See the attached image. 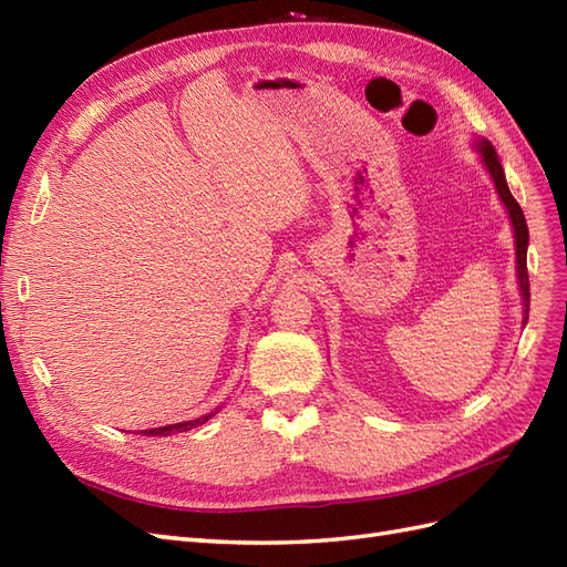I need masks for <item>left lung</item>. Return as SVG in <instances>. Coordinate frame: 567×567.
<instances>
[{
  "label": "left lung",
  "instance_id": "8db88e82",
  "mask_svg": "<svg viewBox=\"0 0 567 567\" xmlns=\"http://www.w3.org/2000/svg\"><path fill=\"white\" fill-rule=\"evenodd\" d=\"M480 153H483V161L489 169V175L494 179V186L496 192H499L506 210H508V217L513 221V231H516V260H518V281H520V290H523V302H525V319H527V312H529V279H527V241H529V234H527V221H525V215H523V208L518 205V200L513 198L511 188L506 184V175H504V167L499 163V158H496V151L489 142H480L477 144Z\"/></svg>",
  "mask_w": 567,
  "mask_h": 567
}]
</instances>
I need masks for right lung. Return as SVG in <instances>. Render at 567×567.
<instances>
[{
    "mask_svg": "<svg viewBox=\"0 0 567 567\" xmlns=\"http://www.w3.org/2000/svg\"><path fill=\"white\" fill-rule=\"evenodd\" d=\"M215 414V411H210V414H205L196 421H186V423H175V425H163V427H153V431H144V435H169V433H184V431H192V427L200 425L208 421L210 416Z\"/></svg>",
    "mask_w": 567,
    "mask_h": 567,
    "instance_id": "add662e5",
    "label": "right lung"
}]
</instances>
